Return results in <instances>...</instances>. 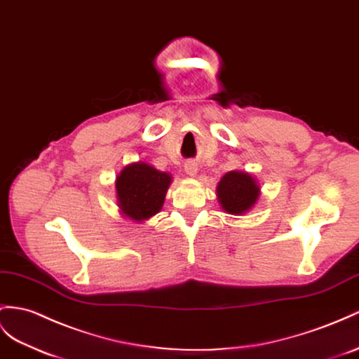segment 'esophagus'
<instances>
[{
	"mask_svg": "<svg viewBox=\"0 0 359 359\" xmlns=\"http://www.w3.org/2000/svg\"><path fill=\"white\" fill-rule=\"evenodd\" d=\"M197 163L196 162H187L185 163V171H187V174L188 176H191V177H194L196 174H197Z\"/></svg>",
	"mask_w": 359,
	"mask_h": 359,
	"instance_id": "1",
	"label": "esophagus"
}]
</instances>
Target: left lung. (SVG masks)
Instances as JSON below:
<instances>
[{
    "label": "left lung",
    "instance_id": "8db88e82",
    "mask_svg": "<svg viewBox=\"0 0 359 359\" xmlns=\"http://www.w3.org/2000/svg\"><path fill=\"white\" fill-rule=\"evenodd\" d=\"M217 196L226 212L240 215L256 203L259 187L249 172L229 171L218 183Z\"/></svg>",
    "mask_w": 359,
    "mask_h": 359
}]
</instances>
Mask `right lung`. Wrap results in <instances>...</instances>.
<instances>
[{"label":"right lung","mask_w":359,"mask_h":359,"mask_svg":"<svg viewBox=\"0 0 359 359\" xmlns=\"http://www.w3.org/2000/svg\"><path fill=\"white\" fill-rule=\"evenodd\" d=\"M170 183L168 172L156 170L149 163L127 165L116 177L118 206L126 217L142 222L162 209Z\"/></svg>","instance_id":"1"}]
</instances>
